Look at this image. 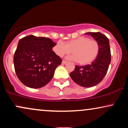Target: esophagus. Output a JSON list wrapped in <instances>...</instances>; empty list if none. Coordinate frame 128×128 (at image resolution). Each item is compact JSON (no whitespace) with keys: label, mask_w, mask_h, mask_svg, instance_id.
<instances>
[{"label":"esophagus","mask_w":128,"mask_h":128,"mask_svg":"<svg viewBox=\"0 0 128 128\" xmlns=\"http://www.w3.org/2000/svg\"><path fill=\"white\" fill-rule=\"evenodd\" d=\"M67 62V61H65V60H62V64H66Z\"/></svg>","instance_id":"1"}]
</instances>
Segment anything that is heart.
<instances>
[{
	"mask_svg": "<svg viewBox=\"0 0 128 128\" xmlns=\"http://www.w3.org/2000/svg\"><path fill=\"white\" fill-rule=\"evenodd\" d=\"M57 55L62 56L72 52L73 55L70 59L77 61L81 65H86L93 62L99 55L100 45L96 40L90 39L87 36H80L66 42L61 41L56 42L53 48Z\"/></svg>",
	"mask_w": 128,
	"mask_h": 128,
	"instance_id": "heart-1",
	"label": "heart"
}]
</instances>
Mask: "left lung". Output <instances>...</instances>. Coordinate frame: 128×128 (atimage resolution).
<instances>
[{
  "instance_id": "8db88e82",
  "label": "left lung",
  "mask_w": 128,
  "mask_h": 128,
  "mask_svg": "<svg viewBox=\"0 0 128 128\" xmlns=\"http://www.w3.org/2000/svg\"><path fill=\"white\" fill-rule=\"evenodd\" d=\"M100 45V52L97 58L91 64L76 66L70 73L71 78L77 84L84 87H92L100 82L106 74L111 62V50L109 40L100 32H87Z\"/></svg>"
}]
</instances>
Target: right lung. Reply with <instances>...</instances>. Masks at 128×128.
<instances>
[{
  "instance_id": "right-lung-1",
  "label": "right lung",
  "mask_w": 128,
  "mask_h": 128,
  "mask_svg": "<svg viewBox=\"0 0 128 128\" xmlns=\"http://www.w3.org/2000/svg\"><path fill=\"white\" fill-rule=\"evenodd\" d=\"M56 43L49 38L28 36L19 40L14 55L19 80L29 88H38L49 83L62 60L52 48Z\"/></svg>"
}]
</instances>
